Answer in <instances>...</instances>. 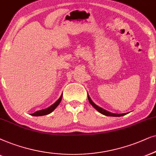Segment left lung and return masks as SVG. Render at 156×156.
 Instances as JSON below:
<instances>
[{"label": "left lung", "instance_id": "8db88e82", "mask_svg": "<svg viewBox=\"0 0 156 156\" xmlns=\"http://www.w3.org/2000/svg\"><path fill=\"white\" fill-rule=\"evenodd\" d=\"M88 101H89V103L91 104L92 106H94V108H95V109L97 110L98 112H100V113L104 114V115L105 116H109V117H121V116H123V115H125V114H127V113H125V114H114V113H112V112H109L108 111H106V110L102 109L101 107H99V106L96 105L93 102V101L91 99H90V96H88Z\"/></svg>", "mask_w": 156, "mask_h": 156}]
</instances>
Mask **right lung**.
I'll list each match as a JSON object with an SVG mask.
<instances>
[{
    "label": "right lung",
    "instance_id": "1",
    "mask_svg": "<svg viewBox=\"0 0 156 156\" xmlns=\"http://www.w3.org/2000/svg\"><path fill=\"white\" fill-rule=\"evenodd\" d=\"M62 95H61L60 97L57 100V101L52 104V105H51L50 107L47 108V109H42V110H39V111H37L36 112H34V113H33L32 114H31V115L35 116V117H39V116L47 115V114H50L51 112H52L55 109H56L57 106H58L59 105V104L60 103L61 100H62Z\"/></svg>",
    "mask_w": 156,
    "mask_h": 156
}]
</instances>
